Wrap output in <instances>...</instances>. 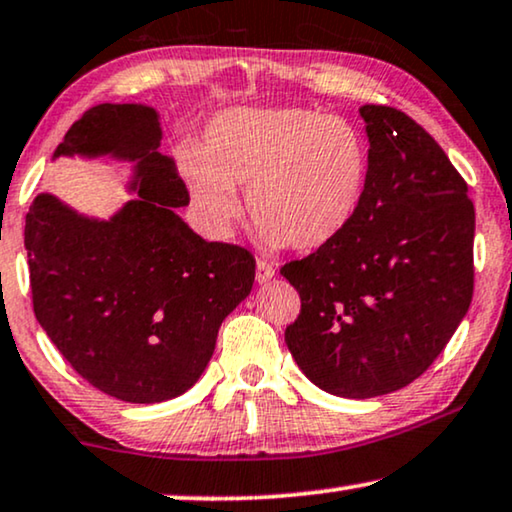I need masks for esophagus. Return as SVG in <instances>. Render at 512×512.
Here are the masks:
<instances>
[{
    "label": "esophagus",
    "mask_w": 512,
    "mask_h": 512,
    "mask_svg": "<svg viewBox=\"0 0 512 512\" xmlns=\"http://www.w3.org/2000/svg\"><path fill=\"white\" fill-rule=\"evenodd\" d=\"M276 276V269L271 267V264L267 260H257V271H255V278L257 283H267L271 281V278Z\"/></svg>",
    "instance_id": "obj_1"
}]
</instances>
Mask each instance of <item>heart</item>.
I'll use <instances>...</instances> for the list:
<instances>
[{"label": "heart", "mask_w": 512, "mask_h": 512, "mask_svg": "<svg viewBox=\"0 0 512 512\" xmlns=\"http://www.w3.org/2000/svg\"><path fill=\"white\" fill-rule=\"evenodd\" d=\"M180 170L215 234L238 215L234 187L267 248L320 250L356 220L370 187V142L351 121L306 107H236L210 121Z\"/></svg>", "instance_id": "b5f03b06"}]
</instances>
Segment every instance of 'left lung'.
I'll return each instance as SVG.
<instances>
[{
  "instance_id": "left-lung-1",
  "label": "left lung",
  "mask_w": 512,
  "mask_h": 512,
  "mask_svg": "<svg viewBox=\"0 0 512 512\" xmlns=\"http://www.w3.org/2000/svg\"><path fill=\"white\" fill-rule=\"evenodd\" d=\"M372 173L335 243L288 262L302 309L285 344L313 384L374 398L421 377L473 299L475 208L442 147L405 112L363 105Z\"/></svg>"
}]
</instances>
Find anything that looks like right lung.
Listing matches in <instances>:
<instances>
[{
	"label": "right lung",
	"instance_id": "obj_1",
	"mask_svg": "<svg viewBox=\"0 0 512 512\" xmlns=\"http://www.w3.org/2000/svg\"><path fill=\"white\" fill-rule=\"evenodd\" d=\"M159 145L152 107H91L53 156L133 161L138 199L91 220L39 194L25 217L39 325L79 377L138 405L177 398L199 381L222 320L255 281L248 250L203 241L175 213L189 192Z\"/></svg>",
	"mask_w": 512,
	"mask_h": 512
}]
</instances>
